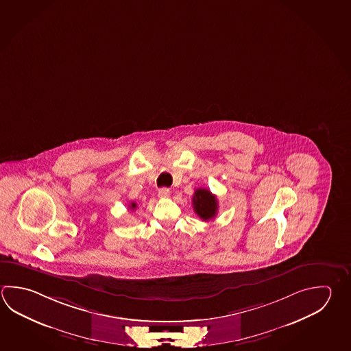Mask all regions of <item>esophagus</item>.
Returning <instances> with one entry per match:
<instances>
[{"label": "esophagus", "instance_id": "esophagus-1", "mask_svg": "<svg viewBox=\"0 0 351 351\" xmlns=\"http://www.w3.org/2000/svg\"><path fill=\"white\" fill-rule=\"evenodd\" d=\"M170 196V190L167 187H162L159 190L160 199H167Z\"/></svg>", "mask_w": 351, "mask_h": 351}]
</instances>
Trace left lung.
Wrapping results in <instances>:
<instances>
[{"mask_svg":"<svg viewBox=\"0 0 351 351\" xmlns=\"http://www.w3.org/2000/svg\"><path fill=\"white\" fill-rule=\"evenodd\" d=\"M193 210L204 221H210L217 215V199L211 191L206 189H197L192 197Z\"/></svg>","mask_w":351,"mask_h":351,"instance_id":"1","label":"left lung"}]
</instances>
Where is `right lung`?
<instances>
[{"instance_id":"1","label":"right lung","mask_w":351,"mask_h":351,"mask_svg":"<svg viewBox=\"0 0 351 351\" xmlns=\"http://www.w3.org/2000/svg\"><path fill=\"white\" fill-rule=\"evenodd\" d=\"M130 208H132V210H135V208H136V204H135V202H132V204H130Z\"/></svg>"}]
</instances>
